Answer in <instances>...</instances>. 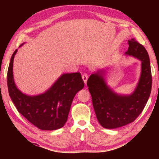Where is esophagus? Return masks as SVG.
<instances>
[{"mask_svg":"<svg viewBox=\"0 0 159 159\" xmlns=\"http://www.w3.org/2000/svg\"><path fill=\"white\" fill-rule=\"evenodd\" d=\"M82 78H83V80L84 83H85V84H86L87 81V79H88V74L85 73L84 74H83Z\"/></svg>","mask_w":159,"mask_h":159,"instance_id":"obj_1","label":"esophagus"}]
</instances>
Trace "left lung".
I'll return each mask as SVG.
<instances>
[{
    "instance_id": "obj_1",
    "label": "left lung",
    "mask_w": 159,
    "mask_h": 159,
    "mask_svg": "<svg viewBox=\"0 0 159 159\" xmlns=\"http://www.w3.org/2000/svg\"><path fill=\"white\" fill-rule=\"evenodd\" d=\"M126 55L141 61V74L134 92L130 96L114 93L104 81V70L92 74L87 85L98 121L106 128H116L133 122L142 112L152 89V73L147 50L135 39L128 40Z\"/></svg>"
}]
</instances>
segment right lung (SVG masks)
Listing matches in <instances>:
<instances>
[{
    "label": "right lung",
    "mask_w": 159,
    "mask_h": 159,
    "mask_svg": "<svg viewBox=\"0 0 159 159\" xmlns=\"http://www.w3.org/2000/svg\"><path fill=\"white\" fill-rule=\"evenodd\" d=\"M11 56L7 72L9 96L18 112L41 130H53L64 126L67 120L74 97L84 87L80 72L63 74L44 93L29 96L17 88L13 77Z\"/></svg>",
    "instance_id": "add662e5"
}]
</instances>
